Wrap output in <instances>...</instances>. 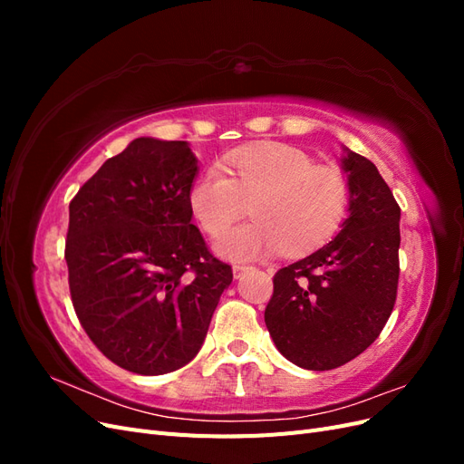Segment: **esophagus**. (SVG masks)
<instances>
[{
    "label": "esophagus",
    "mask_w": 464,
    "mask_h": 464,
    "mask_svg": "<svg viewBox=\"0 0 464 464\" xmlns=\"http://www.w3.org/2000/svg\"><path fill=\"white\" fill-rule=\"evenodd\" d=\"M247 269H251L249 265H234V266H232V271H234V276H236V278H240Z\"/></svg>",
    "instance_id": "esophagus-1"
}]
</instances>
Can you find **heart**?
Wrapping results in <instances>:
<instances>
[{
	"mask_svg": "<svg viewBox=\"0 0 464 464\" xmlns=\"http://www.w3.org/2000/svg\"><path fill=\"white\" fill-rule=\"evenodd\" d=\"M254 220L218 242V254L251 259L276 247L296 257L327 244L348 213L350 188L333 166H314L300 149L263 143L228 152L193 181L189 207L203 230L222 236L246 213Z\"/></svg>",
	"mask_w": 464,
	"mask_h": 464,
	"instance_id": "1",
	"label": "heart"
}]
</instances>
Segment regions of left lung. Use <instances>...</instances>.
<instances>
[{"label":"left lung","instance_id":"1","mask_svg":"<svg viewBox=\"0 0 464 464\" xmlns=\"http://www.w3.org/2000/svg\"><path fill=\"white\" fill-rule=\"evenodd\" d=\"M350 205L327 246L276 271L265 323L278 353L325 372L362 354L397 300L401 207L372 160L344 149Z\"/></svg>","mask_w":464,"mask_h":464}]
</instances>
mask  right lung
<instances>
[{"instance_id":"obj_1","label":"right lung","mask_w":464,"mask_h":464,"mask_svg":"<svg viewBox=\"0 0 464 464\" xmlns=\"http://www.w3.org/2000/svg\"><path fill=\"white\" fill-rule=\"evenodd\" d=\"M198 159L186 141L139 137L69 203L65 261L75 314L116 366L184 368L201 350L232 266L191 224Z\"/></svg>"}]
</instances>
